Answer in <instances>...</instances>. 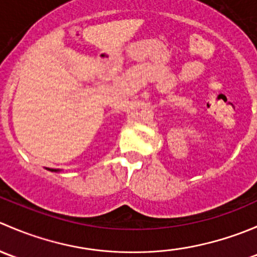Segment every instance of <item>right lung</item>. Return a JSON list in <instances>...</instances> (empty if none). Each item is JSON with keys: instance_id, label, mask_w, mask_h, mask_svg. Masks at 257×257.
<instances>
[{"instance_id": "obj_1", "label": "right lung", "mask_w": 257, "mask_h": 257, "mask_svg": "<svg viewBox=\"0 0 257 257\" xmlns=\"http://www.w3.org/2000/svg\"><path fill=\"white\" fill-rule=\"evenodd\" d=\"M48 170H51V172H59V170H57V169H48Z\"/></svg>"}]
</instances>
